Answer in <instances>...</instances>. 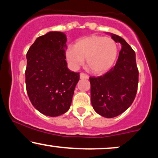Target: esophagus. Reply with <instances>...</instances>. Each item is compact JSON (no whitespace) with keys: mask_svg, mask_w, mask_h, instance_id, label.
<instances>
[{"mask_svg":"<svg viewBox=\"0 0 158 158\" xmlns=\"http://www.w3.org/2000/svg\"><path fill=\"white\" fill-rule=\"evenodd\" d=\"M88 78H89V76L87 75L86 73H80V79H88Z\"/></svg>","mask_w":158,"mask_h":158,"instance_id":"esophagus-1","label":"esophagus"}]
</instances>
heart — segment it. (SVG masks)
<instances>
[{
  "instance_id": "1",
  "label": "heart",
  "mask_w": 158,
  "mask_h": 158,
  "mask_svg": "<svg viewBox=\"0 0 158 158\" xmlns=\"http://www.w3.org/2000/svg\"><path fill=\"white\" fill-rule=\"evenodd\" d=\"M117 44L110 38L91 35L79 39L75 47L67 49V60L77 68L87 59L88 68L94 73H105L113 66L117 56Z\"/></svg>"
}]
</instances>
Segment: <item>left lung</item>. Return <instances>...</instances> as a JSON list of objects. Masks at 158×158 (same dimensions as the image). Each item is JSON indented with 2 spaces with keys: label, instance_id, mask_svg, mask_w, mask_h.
Returning <instances> with one entry per match:
<instances>
[{
  "label": "left lung",
  "instance_id": "obj_1",
  "mask_svg": "<svg viewBox=\"0 0 158 158\" xmlns=\"http://www.w3.org/2000/svg\"><path fill=\"white\" fill-rule=\"evenodd\" d=\"M122 45L115 66L104 75L90 77V99L94 110L107 118L123 114L135 100L139 72L135 52L120 36L109 33Z\"/></svg>",
  "mask_w": 158,
  "mask_h": 158
}]
</instances>
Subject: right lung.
<instances>
[{
  "mask_svg": "<svg viewBox=\"0 0 158 158\" xmlns=\"http://www.w3.org/2000/svg\"><path fill=\"white\" fill-rule=\"evenodd\" d=\"M67 37L61 32L39 36L27 53L25 71L29 99L39 112L57 117L71 105L79 73L70 71L65 60Z\"/></svg>",
  "mask_w": 158,
  "mask_h": 158,
  "instance_id": "1",
  "label": "right lung"
}]
</instances>
